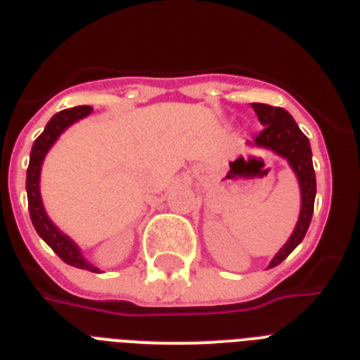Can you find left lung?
<instances>
[{"label":"left lung","instance_id":"left-lung-1","mask_svg":"<svg viewBox=\"0 0 360 360\" xmlns=\"http://www.w3.org/2000/svg\"><path fill=\"white\" fill-rule=\"evenodd\" d=\"M252 108L256 112L259 123L263 124V130L254 140H248L246 143L252 147H259V149H267L288 160L301 188V211H299L297 224L290 239L285 240V245L276 252V256L269 263L267 269H271L284 262L307 236L314 213V200H316V174L312 166L310 141L302 134L290 112L259 103H252Z\"/></svg>","mask_w":360,"mask_h":360}]
</instances>
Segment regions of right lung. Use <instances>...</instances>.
<instances>
[{
  "label": "right lung",
  "instance_id": "add662e5",
  "mask_svg": "<svg viewBox=\"0 0 360 360\" xmlns=\"http://www.w3.org/2000/svg\"><path fill=\"white\" fill-rule=\"evenodd\" d=\"M91 106H76V108L63 110L53 115L52 120L48 121V124L42 130V134L39 136L31 147L30 155V166H27V175H25V191H27V203H30V217L31 222L35 226L37 233L41 236V239L63 259L67 265L72 267L86 269L91 273H101V269L95 267L93 263L87 262V257L84 256V252L75 240L69 236H65L63 231L59 230L58 226L53 224L50 217H48L44 203L41 198V168L44 162V157L48 151L52 149V146L58 141V138L63 134L65 130L69 129L70 124H75L76 121L84 120L91 114Z\"/></svg>",
  "mask_w": 360,
  "mask_h": 360
}]
</instances>
